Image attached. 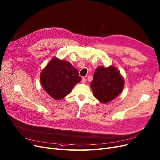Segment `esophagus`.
<instances>
[{
  "mask_svg": "<svg viewBox=\"0 0 160 160\" xmlns=\"http://www.w3.org/2000/svg\"><path fill=\"white\" fill-rule=\"evenodd\" d=\"M82 82L83 83V84H85V83L86 82V79L84 77H83V78H82Z\"/></svg>",
  "mask_w": 160,
  "mask_h": 160,
  "instance_id": "esophagus-1",
  "label": "esophagus"
}]
</instances>
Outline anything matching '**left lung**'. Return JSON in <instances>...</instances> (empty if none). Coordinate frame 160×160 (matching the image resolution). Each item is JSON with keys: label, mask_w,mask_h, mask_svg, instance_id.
I'll return each instance as SVG.
<instances>
[{"label": "left lung", "mask_w": 160, "mask_h": 160, "mask_svg": "<svg viewBox=\"0 0 160 160\" xmlns=\"http://www.w3.org/2000/svg\"><path fill=\"white\" fill-rule=\"evenodd\" d=\"M91 87L95 98L102 103L114 99L122 92L124 79L118 69L113 67H98L93 74Z\"/></svg>", "instance_id": "8db88e82"}]
</instances>
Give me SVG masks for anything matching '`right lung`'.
<instances>
[{"instance_id":"obj_1","label":"right lung","mask_w":160,"mask_h":160,"mask_svg":"<svg viewBox=\"0 0 160 160\" xmlns=\"http://www.w3.org/2000/svg\"><path fill=\"white\" fill-rule=\"evenodd\" d=\"M78 71L65 60L53 58L40 74V82L46 92L53 99L60 100L70 93L81 81Z\"/></svg>"}]
</instances>
